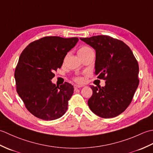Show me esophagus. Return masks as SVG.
<instances>
[{
  "label": "esophagus",
  "instance_id": "1",
  "mask_svg": "<svg viewBox=\"0 0 153 153\" xmlns=\"http://www.w3.org/2000/svg\"><path fill=\"white\" fill-rule=\"evenodd\" d=\"M82 86L78 85H74V89H79V88H82Z\"/></svg>",
  "mask_w": 153,
  "mask_h": 153
}]
</instances>
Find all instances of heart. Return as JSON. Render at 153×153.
I'll return each instance as SVG.
<instances>
[{
  "label": "heart",
  "mask_w": 153,
  "mask_h": 153,
  "mask_svg": "<svg viewBox=\"0 0 153 153\" xmlns=\"http://www.w3.org/2000/svg\"><path fill=\"white\" fill-rule=\"evenodd\" d=\"M91 50L92 49L90 47L85 46V47H83L81 48H79V50L78 51V53L85 54V53H87V52H89V51H91ZM75 80H76V82H81L82 81V77H76V78L75 79Z\"/></svg>",
  "instance_id": "b5f03b06"
}]
</instances>
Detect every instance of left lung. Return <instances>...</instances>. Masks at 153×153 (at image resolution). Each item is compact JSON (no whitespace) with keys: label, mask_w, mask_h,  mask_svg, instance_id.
<instances>
[{"label":"left lung","mask_w":153,"mask_h":153,"mask_svg":"<svg viewBox=\"0 0 153 153\" xmlns=\"http://www.w3.org/2000/svg\"><path fill=\"white\" fill-rule=\"evenodd\" d=\"M96 52L95 75L105 86L90 85L88 100L91 111L103 118L118 116L131 103L139 85V65L133 52L123 41L107 35L80 38Z\"/></svg>","instance_id":"obj_1"}]
</instances>
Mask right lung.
<instances>
[{
    "mask_svg": "<svg viewBox=\"0 0 153 153\" xmlns=\"http://www.w3.org/2000/svg\"><path fill=\"white\" fill-rule=\"evenodd\" d=\"M78 41L77 37H45L30 43L22 51L14 73L16 91L33 116L53 120L66 113L74 87L67 82L56 86L51 79Z\"/></svg>",
    "mask_w": 153,
    "mask_h": 153,
    "instance_id": "obj_1",
    "label": "right lung"
}]
</instances>
